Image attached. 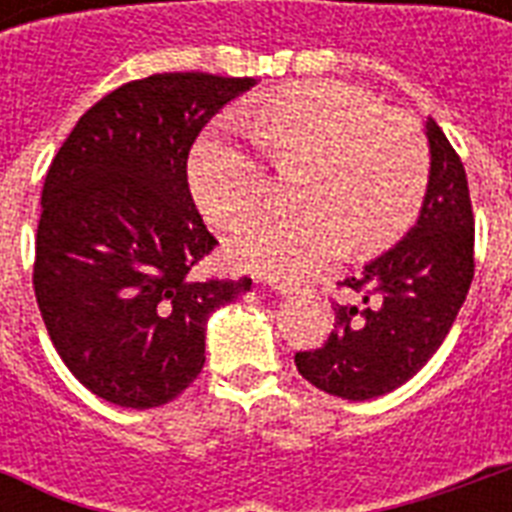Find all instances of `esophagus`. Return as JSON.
<instances>
[{
    "label": "esophagus",
    "instance_id": "obj_1",
    "mask_svg": "<svg viewBox=\"0 0 512 512\" xmlns=\"http://www.w3.org/2000/svg\"><path fill=\"white\" fill-rule=\"evenodd\" d=\"M271 287L279 292V295H295L297 287H292V284H287V281H271Z\"/></svg>",
    "mask_w": 512,
    "mask_h": 512
}]
</instances>
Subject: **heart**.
<instances>
[{
    "mask_svg": "<svg viewBox=\"0 0 512 512\" xmlns=\"http://www.w3.org/2000/svg\"><path fill=\"white\" fill-rule=\"evenodd\" d=\"M241 122L273 164L305 162L295 180L303 207L268 209L239 223L231 252L273 276H305L342 252H372L420 209L430 175L428 143L366 90L316 82L244 100ZM188 183L204 215L228 225L263 204L271 175L231 127L193 146Z\"/></svg>",
    "mask_w": 512,
    "mask_h": 512,
    "instance_id": "obj_1",
    "label": "heart"
}]
</instances>
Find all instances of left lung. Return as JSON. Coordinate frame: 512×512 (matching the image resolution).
I'll return each mask as SVG.
<instances>
[{"instance_id": "8db88e82", "label": "left lung", "mask_w": 512, "mask_h": 512, "mask_svg": "<svg viewBox=\"0 0 512 512\" xmlns=\"http://www.w3.org/2000/svg\"><path fill=\"white\" fill-rule=\"evenodd\" d=\"M428 191L412 231L342 287L335 329L295 353L297 372L329 396L366 401L412 380L449 335L473 281V207L465 167L433 119Z\"/></svg>"}]
</instances>
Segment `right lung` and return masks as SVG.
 <instances>
[{
	"label": "right lung",
	"mask_w": 512,
	"mask_h": 512,
	"mask_svg": "<svg viewBox=\"0 0 512 512\" xmlns=\"http://www.w3.org/2000/svg\"><path fill=\"white\" fill-rule=\"evenodd\" d=\"M257 79L154 74L108 92L52 159L36 228L34 292L84 388L127 409L177 398L204 366L207 319L252 279H196L217 247L188 188L212 116Z\"/></svg>",
	"instance_id": "add662e5"
}]
</instances>
